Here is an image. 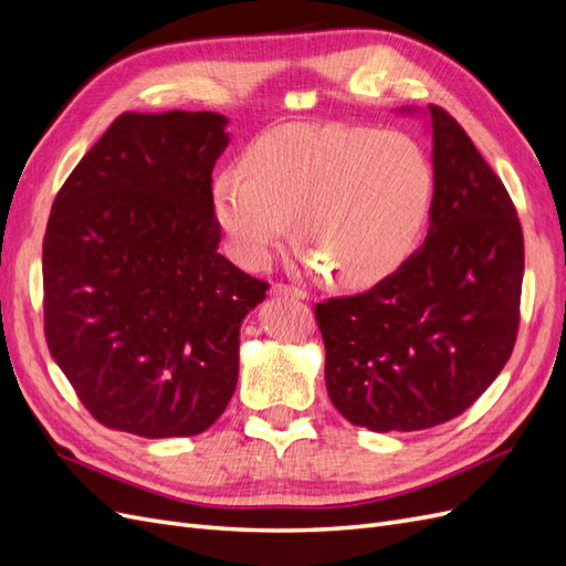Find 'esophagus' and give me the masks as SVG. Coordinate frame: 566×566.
Wrapping results in <instances>:
<instances>
[{"instance_id": "esophagus-1", "label": "esophagus", "mask_w": 566, "mask_h": 566, "mask_svg": "<svg viewBox=\"0 0 566 566\" xmlns=\"http://www.w3.org/2000/svg\"><path fill=\"white\" fill-rule=\"evenodd\" d=\"M271 293L276 295V297H290V300H304V297H306L304 290H300V287H295V285H285V283H276V285H273Z\"/></svg>"}]
</instances>
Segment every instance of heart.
Masks as SVG:
<instances>
[{"instance_id": "heart-1", "label": "heart", "mask_w": 566, "mask_h": 566, "mask_svg": "<svg viewBox=\"0 0 566 566\" xmlns=\"http://www.w3.org/2000/svg\"><path fill=\"white\" fill-rule=\"evenodd\" d=\"M432 196V165L413 139L342 125L271 129L243 169L212 181L214 217L238 262L266 264L297 217L310 264L347 287L378 283L406 260Z\"/></svg>"}]
</instances>
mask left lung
<instances>
[{"label":"left lung","mask_w":566,"mask_h":566,"mask_svg":"<svg viewBox=\"0 0 566 566\" xmlns=\"http://www.w3.org/2000/svg\"><path fill=\"white\" fill-rule=\"evenodd\" d=\"M430 119L434 196L422 248L368 293L316 304L328 397L373 432L460 416L499 378L520 328L515 205L465 129L439 106Z\"/></svg>","instance_id":"1"}]
</instances>
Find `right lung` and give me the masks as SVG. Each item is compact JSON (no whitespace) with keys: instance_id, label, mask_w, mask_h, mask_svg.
Segmentation results:
<instances>
[{"instance_id":"right-lung-1","label":"right lung","mask_w":566,"mask_h":566,"mask_svg":"<svg viewBox=\"0 0 566 566\" xmlns=\"http://www.w3.org/2000/svg\"><path fill=\"white\" fill-rule=\"evenodd\" d=\"M219 113H123L61 186L42 248L44 335L117 432L193 437L238 382L241 323L269 283L219 254Z\"/></svg>"}]
</instances>
